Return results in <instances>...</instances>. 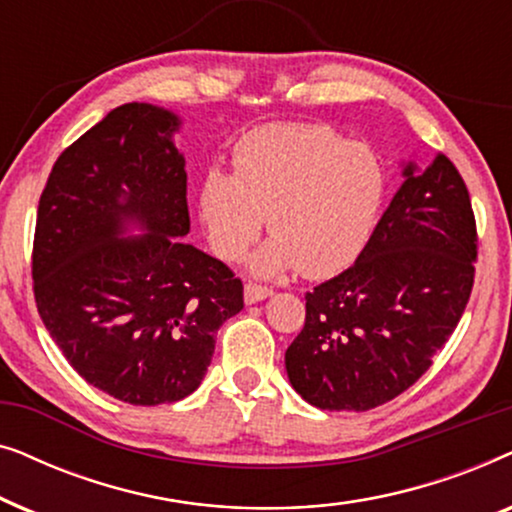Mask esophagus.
Masks as SVG:
<instances>
[{"label":"esophagus","instance_id":"obj_1","mask_svg":"<svg viewBox=\"0 0 512 512\" xmlns=\"http://www.w3.org/2000/svg\"><path fill=\"white\" fill-rule=\"evenodd\" d=\"M270 296H272L270 286H263V284H256V282H249L247 286H244V300H247V305L261 303V300L270 298Z\"/></svg>","mask_w":512,"mask_h":512}]
</instances>
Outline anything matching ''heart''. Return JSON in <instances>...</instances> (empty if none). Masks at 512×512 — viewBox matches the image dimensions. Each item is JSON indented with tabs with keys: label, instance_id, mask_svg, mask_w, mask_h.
<instances>
[{
	"label": "heart",
	"instance_id": "obj_1",
	"mask_svg": "<svg viewBox=\"0 0 512 512\" xmlns=\"http://www.w3.org/2000/svg\"><path fill=\"white\" fill-rule=\"evenodd\" d=\"M235 172L212 167L198 209L212 249L240 258L268 216L275 235L251 258L263 275L300 268L331 277L368 247L387 195L377 153L326 125H265L233 151Z\"/></svg>",
	"mask_w": 512,
	"mask_h": 512
}]
</instances>
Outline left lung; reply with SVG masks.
<instances>
[{
  "label": "left lung",
  "instance_id": "1",
  "mask_svg": "<svg viewBox=\"0 0 512 512\" xmlns=\"http://www.w3.org/2000/svg\"><path fill=\"white\" fill-rule=\"evenodd\" d=\"M403 177L352 268L305 293V326L284 361L293 389L321 410L363 412L403 394L471 298L478 230L464 179L443 153Z\"/></svg>",
  "mask_w": 512,
  "mask_h": 512
}]
</instances>
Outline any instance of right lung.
<instances>
[{
    "label": "right lung",
    "instance_id": "right-lung-1",
    "mask_svg": "<svg viewBox=\"0 0 512 512\" xmlns=\"http://www.w3.org/2000/svg\"><path fill=\"white\" fill-rule=\"evenodd\" d=\"M177 130L167 109L116 107L60 153L39 198V317L83 380L132 405L193 394L216 331L244 307L240 277L184 240ZM130 222L147 233L121 238Z\"/></svg>",
    "mask_w": 512,
    "mask_h": 512
}]
</instances>
